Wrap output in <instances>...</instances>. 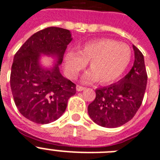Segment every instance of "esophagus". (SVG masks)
<instances>
[{
	"instance_id": "1",
	"label": "esophagus",
	"mask_w": 160,
	"mask_h": 160,
	"mask_svg": "<svg viewBox=\"0 0 160 160\" xmlns=\"http://www.w3.org/2000/svg\"><path fill=\"white\" fill-rule=\"evenodd\" d=\"M76 89H77L78 92H82V91H84L86 88H83V87H82V86L77 85V87H76Z\"/></svg>"
}]
</instances>
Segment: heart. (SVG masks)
I'll return each instance as SVG.
<instances>
[{
    "mask_svg": "<svg viewBox=\"0 0 160 160\" xmlns=\"http://www.w3.org/2000/svg\"><path fill=\"white\" fill-rule=\"evenodd\" d=\"M132 51L128 45L111 39H98L82 45L78 51H68L64 55V69L75 78L89 62V68L82 77L85 82L98 80L101 83L114 81L122 74L130 63Z\"/></svg>",
    "mask_w": 160,
    "mask_h": 160,
    "instance_id": "b5f03b06",
    "label": "heart"
}]
</instances>
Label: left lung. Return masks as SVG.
<instances>
[{"instance_id":"obj_1","label":"left lung","mask_w":160,"mask_h":160,"mask_svg":"<svg viewBox=\"0 0 160 160\" xmlns=\"http://www.w3.org/2000/svg\"><path fill=\"white\" fill-rule=\"evenodd\" d=\"M135 60L129 72L117 83L96 90L95 100L88 105V114L96 124L118 128L135 116L142 105L147 84L144 56L133 45Z\"/></svg>"}]
</instances>
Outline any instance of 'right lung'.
Segmentation results:
<instances>
[{
    "instance_id": "1",
    "label": "right lung",
    "mask_w": 160,
    "mask_h": 160,
    "mask_svg": "<svg viewBox=\"0 0 160 160\" xmlns=\"http://www.w3.org/2000/svg\"><path fill=\"white\" fill-rule=\"evenodd\" d=\"M68 29L50 27L31 36L14 55L10 88L15 105L32 122L47 124L64 113L68 100L76 93V85L59 71L64 54L72 41ZM42 55L55 63L46 67Z\"/></svg>"
}]
</instances>
